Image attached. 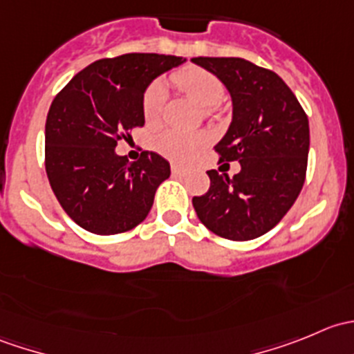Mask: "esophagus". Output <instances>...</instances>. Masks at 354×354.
Segmentation results:
<instances>
[{"mask_svg":"<svg viewBox=\"0 0 354 354\" xmlns=\"http://www.w3.org/2000/svg\"><path fill=\"white\" fill-rule=\"evenodd\" d=\"M171 173H173L174 176H185V174H187V167L178 166V164H171Z\"/></svg>","mask_w":354,"mask_h":354,"instance_id":"1","label":"esophagus"}]
</instances>
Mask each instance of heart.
<instances>
[{
  "label": "heart",
  "mask_w": 354,
  "mask_h": 354,
  "mask_svg": "<svg viewBox=\"0 0 354 354\" xmlns=\"http://www.w3.org/2000/svg\"><path fill=\"white\" fill-rule=\"evenodd\" d=\"M174 87L202 106L205 118H214L221 101L226 94L223 80L209 70L198 66H187L171 75ZM166 104V87L162 82L154 80L145 87L142 95V114L149 127H156L162 118ZM210 138L205 131L164 130L154 140L156 151L174 162H188L209 145Z\"/></svg>",
  "instance_id": "heart-1"
}]
</instances>
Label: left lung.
Returning <instances> with one entry per match:
<instances>
[{
  "label": "left lung",
  "instance_id": "1",
  "mask_svg": "<svg viewBox=\"0 0 354 354\" xmlns=\"http://www.w3.org/2000/svg\"><path fill=\"white\" fill-rule=\"evenodd\" d=\"M223 80L233 97V123L214 147L219 162L241 164L230 178L207 171L210 187L192 203L217 236L248 241L272 230L301 192L310 147L308 118L272 70L243 58L192 59Z\"/></svg>",
  "mask_w": 354,
  "mask_h": 354
}]
</instances>
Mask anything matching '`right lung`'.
I'll return each mask as SVG.
<instances>
[{"label":"right lung","instance_id":"obj_1","mask_svg":"<svg viewBox=\"0 0 354 354\" xmlns=\"http://www.w3.org/2000/svg\"><path fill=\"white\" fill-rule=\"evenodd\" d=\"M181 56L130 53L97 59L56 94L46 120L44 164L63 210L101 236L133 230L147 217L169 162L144 151L138 160L114 147L144 127L142 95Z\"/></svg>","mask_w":354,"mask_h":354}]
</instances>
